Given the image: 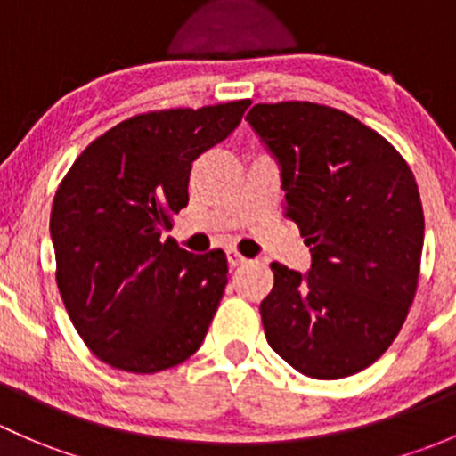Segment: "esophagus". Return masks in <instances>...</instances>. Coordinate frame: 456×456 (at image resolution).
<instances>
[{
	"label": "esophagus",
	"instance_id": "obj_1",
	"mask_svg": "<svg viewBox=\"0 0 456 456\" xmlns=\"http://www.w3.org/2000/svg\"><path fill=\"white\" fill-rule=\"evenodd\" d=\"M228 263H230V267H241L243 263H248V259L246 256L239 255L237 250H228Z\"/></svg>",
	"mask_w": 456,
	"mask_h": 456
}]
</instances>
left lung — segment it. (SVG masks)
<instances>
[{
	"instance_id": "left-lung-1",
	"label": "left lung",
	"mask_w": 456,
	"mask_h": 456,
	"mask_svg": "<svg viewBox=\"0 0 456 456\" xmlns=\"http://www.w3.org/2000/svg\"><path fill=\"white\" fill-rule=\"evenodd\" d=\"M276 159L307 272L272 263L267 345L298 373L340 379L370 367L406 321L419 279L424 210L415 177L387 140L316 102L255 105L246 116Z\"/></svg>"
}]
</instances>
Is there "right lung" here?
Wrapping results in <instances>:
<instances>
[{
  "label": "right lung",
  "mask_w": 456,
  "mask_h": 456,
  "mask_svg": "<svg viewBox=\"0 0 456 456\" xmlns=\"http://www.w3.org/2000/svg\"><path fill=\"white\" fill-rule=\"evenodd\" d=\"M250 101L168 110L116 125L77 158L54 195L50 237L65 309L96 358L131 373L184 362L204 342L228 283L222 250L173 239L189 177Z\"/></svg>",
  "instance_id": "1"
}]
</instances>
